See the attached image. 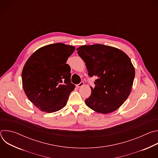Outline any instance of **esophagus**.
Instances as JSON below:
<instances>
[{"label":"esophagus","instance_id":"obj_1","mask_svg":"<svg viewBox=\"0 0 158 158\" xmlns=\"http://www.w3.org/2000/svg\"><path fill=\"white\" fill-rule=\"evenodd\" d=\"M84 82H80L79 84H77L76 85H77V87H82V86H83L84 85Z\"/></svg>","mask_w":158,"mask_h":158}]
</instances>
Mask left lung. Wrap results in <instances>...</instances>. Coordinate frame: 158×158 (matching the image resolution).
<instances>
[{"label":"left lung","mask_w":158,"mask_h":158,"mask_svg":"<svg viewBox=\"0 0 158 158\" xmlns=\"http://www.w3.org/2000/svg\"><path fill=\"white\" fill-rule=\"evenodd\" d=\"M89 76H95V87L85 103L102 114L117 110L129 96L135 76L134 67L123 51L99 44L77 48Z\"/></svg>","instance_id":"8db88e82"}]
</instances>
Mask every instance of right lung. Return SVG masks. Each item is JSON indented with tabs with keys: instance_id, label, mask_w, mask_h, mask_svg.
I'll return each mask as SVG.
<instances>
[{
	"instance_id": "obj_1",
	"label": "right lung",
	"mask_w": 158,
	"mask_h": 158,
	"mask_svg": "<svg viewBox=\"0 0 158 158\" xmlns=\"http://www.w3.org/2000/svg\"><path fill=\"white\" fill-rule=\"evenodd\" d=\"M75 47L62 43L47 45L35 51L22 72V87L28 99L41 111L52 113L67 104L75 85L66 64Z\"/></svg>"
}]
</instances>
